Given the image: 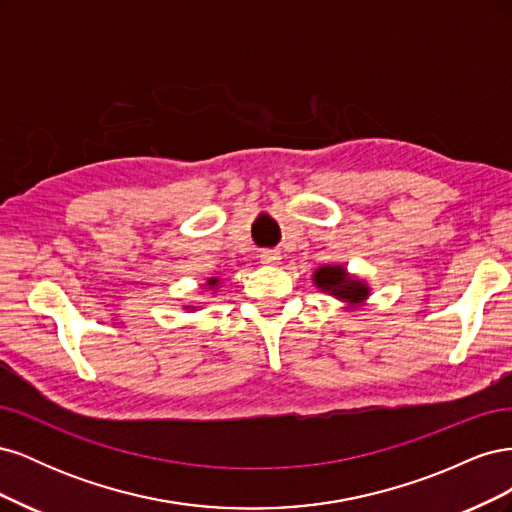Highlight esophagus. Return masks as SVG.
I'll return each mask as SVG.
<instances>
[{
  "label": "esophagus",
  "mask_w": 512,
  "mask_h": 512,
  "mask_svg": "<svg viewBox=\"0 0 512 512\" xmlns=\"http://www.w3.org/2000/svg\"><path fill=\"white\" fill-rule=\"evenodd\" d=\"M280 260H282V256H280V252H277V250H262L260 252V262L265 267L280 265Z\"/></svg>",
  "instance_id": "1"
}]
</instances>
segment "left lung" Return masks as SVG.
I'll list each match as a JSON object with an SVG mask.
<instances>
[{
  "instance_id": "8db88e82",
  "label": "left lung",
  "mask_w": 512,
  "mask_h": 512,
  "mask_svg": "<svg viewBox=\"0 0 512 512\" xmlns=\"http://www.w3.org/2000/svg\"><path fill=\"white\" fill-rule=\"evenodd\" d=\"M314 284L322 292H329L331 297L348 303L350 307L361 305L369 297V286L359 277L350 275L342 265H324L316 269Z\"/></svg>"
}]
</instances>
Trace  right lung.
<instances>
[{"mask_svg": "<svg viewBox=\"0 0 512 512\" xmlns=\"http://www.w3.org/2000/svg\"><path fill=\"white\" fill-rule=\"evenodd\" d=\"M218 284H220V280H218V277H211V280H207V284H205V286H207V288H213V290H215V288H218Z\"/></svg>", "mask_w": 512, "mask_h": 512, "instance_id": "right-lung-1", "label": "right lung"}]
</instances>
